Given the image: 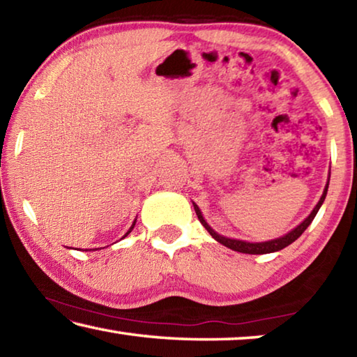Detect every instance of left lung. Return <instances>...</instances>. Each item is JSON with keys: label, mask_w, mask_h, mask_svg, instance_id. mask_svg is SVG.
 <instances>
[{"label": "left lung", "mask_w": 357, "mask_h": 357, "mask_svg": "<svg viewBox=\"0 0 357 357\" xmlns=\"http://www.w3.org/2000/svg\"><path fill=\"white\" fill-rule=\"evenodd\" d=\"M328 187H329V181H328V184H326V187H324V192H323L321 198H319L318 204H317L315 208H313L310 215L307 217V219H305L304 222L299 223L298 227H296L294 229H291V231H289V233H287L285 236L277 238V239H271V241H266V243H247V241L229 239V238L222 236V234L215 233L214 229L208 225L206 220H204L203 214H202L200 208H198L195 203H193V208H195V213H197V215H198V220L202 222V225L208 229L211 236H213V238L217 241V243H220L222 245H225V247H228V249H231V250H234V252L250 253V255H261V253H273V252H279V250H282V249H285L287 245L294 243V241L298 239V238L301 236V234L305 231L307 227H309L310 223H312V220L315 219L318 209L321 208V204H323L324 198H326V193H328Z\"/></svg>", "instance_id": "1"}]
</instances>
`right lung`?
Wrapping results in <instances>:
<instances>
[{"mask_svg":"<svg viewBox=\"0 0 357 357\" xmlns=\"http://www.w3.org/2000/svg\"><path fill=\"white\" fill-rule=\"evenodd\" d=\"M134 225H135V220H134V223H132V227H130V228H129V231H128V233H126V234H124V238H126V236H128V234H129V233H130V231H132V228H134ZM94 250H96V249H94Z\"/></svg>","mask_w":357,"mask_h":357,"instance_id":"1","label":"right lung"}]
</instances>
